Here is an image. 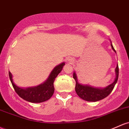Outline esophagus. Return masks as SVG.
<instances>
[{
    "instance_id": "1",
    "label": "esophagus",
    "mask_w": 129,
    "mask_h": 129,
    "mask_svg": "<svg viewBox=\"0 0 129 129\" xmlns=\"http://www.w3.org/2000/svg\"><path fill=\"white\" fill-rule=\"evenodd\" d=\"M68 61H69V63H73V59H68Z\"/></svg>"
}]
</instances>
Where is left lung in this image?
Returning <instances> with one entry per match:
<instances>
[{
  "label": "left lung",
  "mask_w": 129,
  "mask_h": 129,
  "mask_svg": "<svg viewBox=\"0 0 129 129\" xmlns=\"http://www.w3.org/2000/svg\"><path fill=\"white\" fill-rule=\"evenodd\" d=\"M111 48L116 53L115 49L113 48L112 43L111 44ZM116 78L115 80L113 83L107 86L105 88H97V87H92L88 85H83L80 84L78 81L77 76L75 72L73 73V78L76 81L75 91L81 99L88 102H97L99 100H102L105 97H107L110 93L111 92L114 86L116 84L119 76V67L118 65H117L116 68L115 69Z\"/></svg>",
  "instance_id": "1"
}]
</instances>
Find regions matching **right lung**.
<instances>
[{
    "label": "right lung",
    "instance_id": "right-lung-1",
    "mask_svg": "<svg viewBox=\"0 0 129 129\" xmlns=\"http://www.w3.org/2000/svg\"><path fill=\"white\" fill-rule=\"evenodd\" d=\"M65 62L58 65L51 72L48 79L42 84L35 87L21 88L14 83L12 75L9 72V77L13 87L19 97L26 101L32 103H41L46 101L52 97L54 91V82L59 73L62 71Z\"/></svg>",
    "mask_w": 129,
    "mask_h": 129
}]
</instances>
